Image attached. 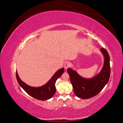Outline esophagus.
Here are the masks:
<instances>
[{
  "mask_svg": "<svg viewBox=\"0 0 123 123\" xmlns=\"http://www.w3.org/2000/svg\"><path fill=\"white\" fill-rule=\"evenodd\" d=\"M71 66V64L70 63L68 62H66L65 64H64V68L65 69H67L69 67H70Z\"/></svg>",
  "mask_w": 123,
  "mask_h": 123,
  "instance_id": "obj_1",
  "label": "esophagus"
}]
</instances>
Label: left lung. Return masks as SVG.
<instances>
[{
    "mask_svg": "<svg viewBox=\"0 0 123 123\" xmlns=\"http://www.w3.org/2000/svg\"><path fill=\"white\" fill-rule=\"evenodd\" d=\"M100 51L104 55V63L101 71L96 75L86 79L72 69H67L74 92L78 98L87 99L93 97L98 94L108 82L110 75V56L104 48H101Z\"/></svg>",
    "mask_w": 123,
    "mask_h": 123,
    "instance_id": "8db88e82",
    "label": "left lung"
}]
</instances>
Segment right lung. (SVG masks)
I'll return each mask as SVG.
<instances>
[{"mask_svg": "<svg viewBox=\"0 0 123 123\" xmlns=\"http://www.w3.org/2000/svg\"><path fill=\"white\" fill-rule=\"evenodd\" d=\"M64 68L59 69L45 85L38 87H31L22 81L18 76L17 71L16 73V79L20 86L29 95L37 99L46 100L52 98L56 92L55 82L64 72Z\"/></svg>", "mask_w": 123, "mask_h": 123, "instance_id": "1", "label": "right lung"}]
</instances>
